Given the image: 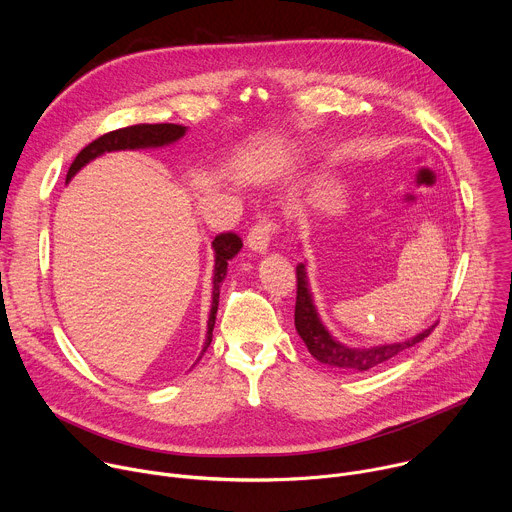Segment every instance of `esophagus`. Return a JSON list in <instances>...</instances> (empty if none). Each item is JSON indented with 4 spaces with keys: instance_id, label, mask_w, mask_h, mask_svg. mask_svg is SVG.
<instances>
[{
    "instance_id": "1",
    "label": "esophagus",
    "mask_w": 512,
    "mask_h": 512,
    "mask_svg": "<svg viewBox=\"0 0 512 512\" xmlns=\"http://www.w3.org/2000/svg\"><path fill=\"white\" fill-rule=\"evenodd\" d=\"M277 229H279V225L273 223V218L263 216L255 227H251V231L247 235L249 249L255 253H267L271 239L277 235Z\"/></svg>"
}]
</instances>
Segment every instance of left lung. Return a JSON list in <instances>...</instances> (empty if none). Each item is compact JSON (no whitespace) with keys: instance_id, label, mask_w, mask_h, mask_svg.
<instances>
[{"instance_id":"left-lung-1","label":"left lung","mask_w":512,"mask_h":512,"mask_svg":"<svg viewBox=\"0 0 512 512\" xmlns=\"http://www.w3.org/2000/svg\"><path fill=\"white\" fill-rule=\"evenodd\" d=\"M298 275V298H296V330L304 344L308 346L310 354L320 360L322 364H328V367L342 369L348 373H362V371H371L375 367H381L383 362L391 360L393 356L405 352L407 348L415 346L423 338L431 334L435 328L429 326L423 332H419L413 338L393 342V344H381V346H371V348H354L338 342L322 324L318 310L314 306L312 291L308 285V275H306V265L300 263L296 267Z\"/></svg>"}]
</instances>
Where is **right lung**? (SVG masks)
I'll return each mask as SVG.
<instances>
[{
    "label": "right lung",
    "mask_w": 512,
    "mask_h": 512,
    "mask_svg": "<svg viewBox=\"0 0 512 512\" xmlns=\"http://www.w3.org/2000/svg\"><path fill=\"white\" fill-rule=\"evenodd\" d=\"M186 127L176 125V123H139L123 129L109 131L95 141H91L87 148L79 152L75 162L70 164L66 182L75 176L83 166H87L91 160L107 154V152H119V150H143V148H162V145H170L184 137ZM243 241L235 233H221L216 235L212 241L214 249V277H212V308L208 316V332H206V342L202 348V354L206 352L208 344L212 342V328L216 320V310H218V296H221V283L227 275L229 261L241 251Z\"/></svg>",
    "instance_id": "1"
}]
</instances>
